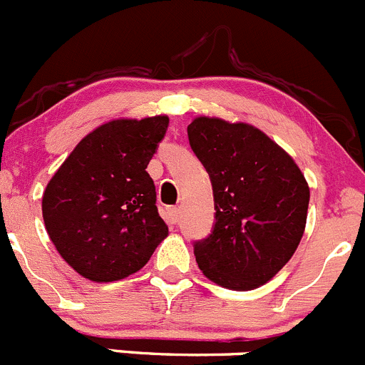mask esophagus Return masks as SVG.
Wrapping results in <instances>:
<instances>
[{
  "mask_svg": "<svg viewBox=\"0 0 365 365\" xmlns=\"http://www.w3.org/2000/svg\"><path fill=\"white\" fill-rule=\"evenodd\" d=\"M165 217H168V220L171 224H176L180 219V208L178 206H169L168 210H165Z\"/></svg>",
  "mask_w": 365,
  "mask_h": 365,
  "instance_id": "34e87169",
  "label": "esophagus"
}]
</instances>
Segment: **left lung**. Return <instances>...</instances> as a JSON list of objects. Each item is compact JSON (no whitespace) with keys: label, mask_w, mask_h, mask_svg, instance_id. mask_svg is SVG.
Listing matches in <instances>:
<instances>
[{"label":"left lung","mask_w":365,"mask_h":365,"mask_svg":"<svg viewBox=\"0 0 365 365\" xmlns=\"http://www.w3.org/2000/svg\"><path fill=\"white\" fill-rule=\"evenodd\" d=\"M187 134L208 173L215 205L212 233L194 242L197 267L227 289L257 288L300 244L307 182L292 157L252 125L201 116Z\"/></svg>","instance_id":"obj_1"}]
</instances>
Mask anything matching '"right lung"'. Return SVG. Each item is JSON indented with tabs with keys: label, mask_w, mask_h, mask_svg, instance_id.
Here are the masks:
<instances>
[{
	"label": "right lung",
	"mask_w": 365,
	"mask_h": 365,
	"mask_svg": "<svg viewBox=\"0 0 365 365\" xmlns=\"http://www.w3.org/2000/svg\"><path fill=\"white\" fill-rule=\"evenodd\" d=\"M168 125V116L101 125L47 183L46 230L61 257L83 277L95 282L128 277L168 237L146 171Z\"/></svg>",
	"instance_id": "add662e5"
}]
</instances>
